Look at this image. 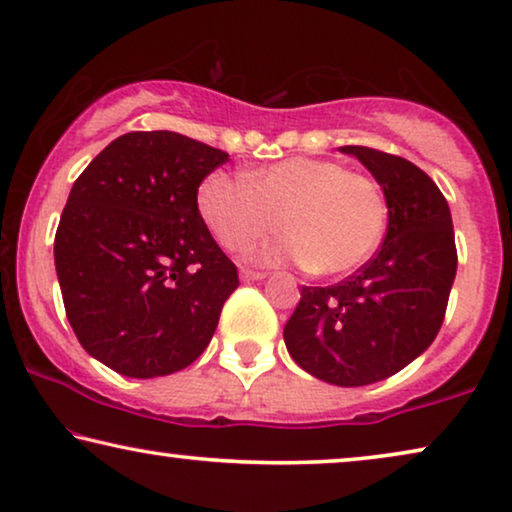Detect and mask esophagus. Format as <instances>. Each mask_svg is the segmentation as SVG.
<instances>
[{"instance_id":"obj_1","label":"esophagus","mask_w":512,"mask_h":512,"mask_svg":"<svg viewBox=\"0 0 512 512\" xmlns=\"http://www.w3.org/2000/svg\"><path fill=\"white\" fill-rule=\"evenodd\" d=\"M262 278H266V273L264 271H253V269H241V280H262Z\"/></svg>"}]
</instances>
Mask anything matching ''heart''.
Here are the masks:
<instances>
[{
  "instance_id": "1",
  "label": "heart",
  "mask_w": 512,
  "mask_h": 512,
  "mask_svg": "<svg viewBox=\"0 0 512 512\" xmlns=\"http://www.w3.org/2000/svg\"><path fill=\"white\" fill-rule=\"evenodd\" d=\"M197 211L215 241L234 253L271 234L280 220L287 234L253 257L304 264L318 276L364 264L387 218L383 192L369 176L318 157H290L248 171L246 181L215 171L199 185Z\"/></svg>"
}]
</instances>
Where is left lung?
Wrapping results in <instances>:
<instances>
[{
  "label": "left lung",
  "mask_w": 512,
  "mask_h": 512,
  "mask_svg": "<svg viewBox=\"0 0 512 512\" xmlns=\"http://www.w3.org/2000/svg\"><path fill=\"white\" fill-rule=\"evenodd\" d=\"M383 187L387 234L369 262L341 283L301 287L283 329L287 352L311 376L362 387L394 376L434 343L457 273L450 206L413 162L343 146Z\"/></svg>",
  "instance_id": "left-lung-1"
}]
</instances>
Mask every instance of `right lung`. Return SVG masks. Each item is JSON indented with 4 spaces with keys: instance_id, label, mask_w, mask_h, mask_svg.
<instances>
[{
    "instance_id": "right-lung-1",
    "label": "right lung",
    "mask_w": 512,
    "mask_h": 512,
    "mask_svg": "<svg viewBox=\"0 0 512 512\" xmlns=\"http://www.w3.org/2000/svg\"><path fill=\"white\" fill-rule=\"evenodd\" d=\"M229 155L176 132L111 141L71 187L55 234L64 311L88 355L129 378L190 366L239 271L197 211Z\"/></svg>"
}]
</instances>
